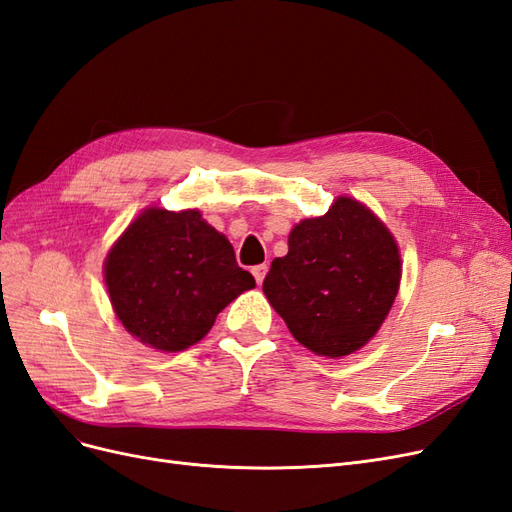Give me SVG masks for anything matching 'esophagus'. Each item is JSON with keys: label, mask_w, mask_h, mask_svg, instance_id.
<instances>
[{"label": "esophagus", "mask_w": 512, "mask_h": 512, "mask_svg": "<svg viewBox=\"0 0 512 512\" xmlns=\"http://www.w3.org/2000/svg\"><path fill=\"white\" fill-rule=\"evenodd\" d=\"M267 271H269V267H267V265H256V267L252 269V273H254V277H256V282H258V284H262V280H265Z\"/></svg>", "instance_id": "1"}]
</instances>
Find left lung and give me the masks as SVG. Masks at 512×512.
<instances>
[{"mask_svg":"<svg viewBox=\"0 0 512 512\" xmlns=\"http://www.w3.org/2000/svg\"><path fill=\"white\" fill-rule=\"evenodd\" d=\"M399 280L389 228L359 200L339 196L322 218L292 228L288 254L271 262L262 290L301 346L339 359L378 333Z\"/></svg>","mask_w":512,"mask_h":512,"instance_id":"1","label":"left lung"}]
</instances>
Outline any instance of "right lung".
Wrapping results in <instances>:
<instances>
[{
    "label": "right lung",
    "instance_id": "obj_1",
    "mask_svg": "<svg viewBox=\"0 0 512 512\" xmlns=\"http://www.w3.org/2000/svg\"><path fill=\"white\" fill-rule=\"evenodd\" d=\"M104 282L126 331L162 352L200 342L222 309L256 286L200 211L160 207L145 209L111 247Z\"/></svg>",
    "mask_w": 512,
    "mask_h": 512
}]
</instances>
